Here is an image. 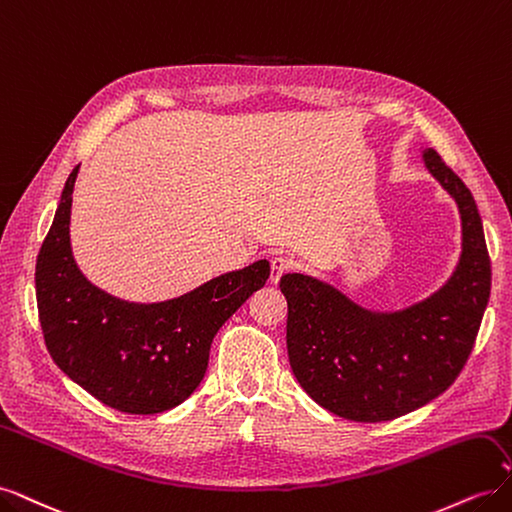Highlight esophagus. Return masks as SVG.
I'll list each match as a JSON object with an SVG mask.
<instances>
[{"instance_id": "obj_1", "label": "esophagus", "mask_w": 512, "mask_h": 512, "mask_svg": "<svg viewBox=\"0 0 512 512\" xmlns=\"http://www.w3.org/2000/svg\"><path fill=\"white\" fill-rule=\"evenodd\" d=\"M294 267V260L292 258H288V256H273L271 258V275H269V280L275 284V282H280V277L286 273V271H290Z\"/></svg>"}]
</instances>
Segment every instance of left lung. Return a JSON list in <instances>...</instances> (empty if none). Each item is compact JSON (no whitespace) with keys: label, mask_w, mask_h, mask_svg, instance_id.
I'll return each instance as SVG.
<instances>
[{"label":"left lung","mask_w":512,"mask_h":512,"mask_svg":"<svg viewBox=\"0 0 512 512\" xmlns=\"http://www.w3.org/2000/svg\"><path fill=\"white\" fill-rule=\"evenodd\" d=\"M423 162L461 218V256L440 290L376 312L316 277L280 280L292 374L316 404L348 421H391L442 395L466 365L489 303L491 262L472 192L433 149Z\"/></svg>","instance_id":"left-lung-1"}]
</instances>
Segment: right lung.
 <instances>
[{
    "mask_svg": "<svg viewBox=\"0 0 512 512\" xmlns=\"http://www.w3.org/2000/svg\"><path fill=\"white\" fill-rule=\"evenodd\" d=\"M76 166L61 192L36 262L44 344L57 367L104 406L158 414L179 406L203 382L215 333L265 286L271 267L256 260L177 299L132 303L81 273L70 245Z\"/></svg>",
    "mask_w": 512,
    "mask_h": 512,
    "instance_id": "obj_1",
    "label": "right lung"
}]
</instances>
